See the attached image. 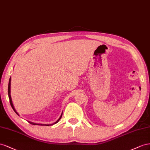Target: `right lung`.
<instances>
[{
  "instance_id": "right-lung-1",
  "label": "right lung",
  "mask_w": 150,
  "mask_h": 150,
  "mask_svg": "<svg viewBox=\"0 0 150 150\" xmlns=\"http://www.w3.org/2000/svg\"><path fill=\"white\" fill-rule=\"evenodd\" d=\"M11 77H10L9 79V82H8V98H9V101H10V104H11V105L12 107V108L13 109V110H14V112L18 114V115H19V114H18V112H17L16 110L14 108V106L13 105V103H12V99H11ZM62 114L63 112L62 113L60 117H59V118L58 119V120L53 123V124H51V125H45V124H38V123H35V122H31V121H28V122H29L30 124H31V125H40V126H52L53 125H54V124H57L59 120H60V119L62 118Z\"/></svg>"
}]
</instances>
